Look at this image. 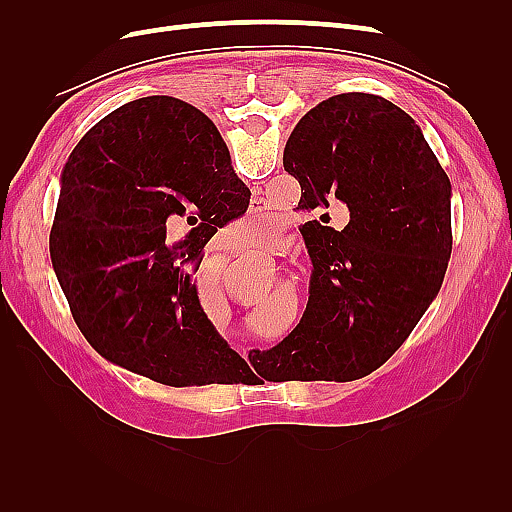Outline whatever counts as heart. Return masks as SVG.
Masks as SVG:
<instances>
[{
	"instance_id": "b5f03b06",
	"label": "heart",
	"mask_w": 512,
	"mask_h": 512,
	"mask_svg": "<svg viewBox=\"0 0 512 512\" xmlns=\"http://www.w3.org/2000/svg\"><path fill=\"white\" fill-rule=\"evenodd\" d=\"M273 230V220L267 213H252L232 226V232H235L241 243H258L267 239Z\"/></svg>"
}]
</instances>
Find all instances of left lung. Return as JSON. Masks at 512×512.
Here are the masks:
<instances>
[{
	"instance_id": "obj_1",
	"label": "left lung",
	"mask_w": 512,
	"mask_h": 512,
	"mask_svg": "<svg viewBox=\"0 0 512 512\" xmlns=\"http://www.w3.org/2000/svg\"><path fill=\"white\" fill-rule=\"evenodd\" d=\"M284 168L301 183V209L342 203L350 222L301 228L314 265L307 307L260 361L273 382L359 380L436 299L453 250L451 181L408 113L359 91L301 117Z\"/></svg>"
}]
</instances>
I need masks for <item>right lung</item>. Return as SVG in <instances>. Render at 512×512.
Masks as SVG:
<instances>
[{"label":"right lung","mask_w":512,"mask_h":512,"mask_svg":"<svg viewBox=\"0 0 512 512\" xmlns=\"http://www.w3.org/2000/svg\"><path fill=\"white\" fill-rule=\"evenodd\" d=\"M239 203L250 190L218 128L188 102H128L81 138L61 175L51 260L98 354L168 386L230 384L250 371L192 282L202 239ZM177 217L199 226L170 246L165 224Z\"/></svg>","instance_id":"add662e5"}]
</instances>
